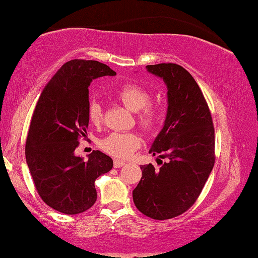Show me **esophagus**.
Here are the masks:
<instances>
[{
    "mask_svg": "<svg viewBox=\"0 0 258 258\" xmlns=\"http://www.w3.org/2000/svg\"><path fill=\"white\" fill-rule=\"evenodd\" d=\"M123 165H125V163L123 162V160H120V159L114 160V167H116V169H118V167H122Z\"/></svg>",
    "mask_w": 258,
    "mask_h": 258,
    "instance_id": "34e87169",
    "label": "esophagus"
}]
</instances>
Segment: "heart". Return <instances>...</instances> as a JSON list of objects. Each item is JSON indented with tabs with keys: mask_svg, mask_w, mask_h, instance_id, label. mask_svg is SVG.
<instances>
[{
	"mask_svg": "<svg viewBox=\"0 0 258 258\" xmlns=\"http://www.w3.org/2000/svg\"><path fill=\"white\" fill-rule=\"evenodd\" d=\"M114 96L129 110L137 113V122L147 132L156 129L160 120L159 109L152 104L151 95L147 89L135 84L121 86ZM88 120L99 124L102 120V107L99 101L92 100L88 106ZM142 140L136 133H111L99 141V147L108 155L116 158H128L141 147Z\"/></svg>",
	"mask_w": 258,
	"mask_h": 258,
	"instance_id": "b5f03b06",
	"label": "heart"
}]
</instances>
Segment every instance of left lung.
Wrapping results in <instances>:
<instances>
[{
    "label": "left lung",
    "instance_id": "left-lung-1",
    "mask_svg": "<svg viewBox=\"0 0 258 258\" xmlns=\"http://www.w3.org/2000/svg\"><path fill=\"white\" fill-rule=\"evenodd\" d=\"M147 70L167 87L165 122L149 152L169 160L158 170L141 166L133 199L144 215L167 220L187 211L203 191L215 162L214 126L203 92L184 67L170 62Z\"/></svg>",
    "mask_w": 258,
    "mask_h": 258
}]
</instances>
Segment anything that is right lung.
Here are the masks:
<instances>
[{
	"instance_id": "obj_1",
	"label": "right lung",
	"mask_w": 258,
	"mask_h": 258,
	"mask_svg": "<svg viewBox=\"0 0 258 258\" xmlns=\"http://www.w3.org/2000/svg\"><path fill=\"white\" fill-rule=\"evenodd\" d=\"M116 76L95 60L73 59L43 89L25 144V158L36 189L53 210L73 215L96 201L95 180L109 172L113 159L94 150L88 159L74 154L88 128V87L96 78Z\"/></svg>"
}]
</instances>
